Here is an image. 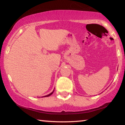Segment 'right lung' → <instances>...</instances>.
<instances>
[{
	"label": "right lung",
	"mask_w": 125,
	"mask_h": 125,
	"mask_svg": "<svg viewBox=\"0 0 125 125\" xmlns=\"http://www.w3.org/2000/svg\"><path fill=\"white\" fill-rule=\"evenodd\" d=\"M53 92H54V90H53ZM53 92H52L51 93H50V94H48V95H46V96H44V97H47V96H50V95H52V94H53Z\"/></svg>",
	"instance_id": "right-lung-1"
}]
</instances>
